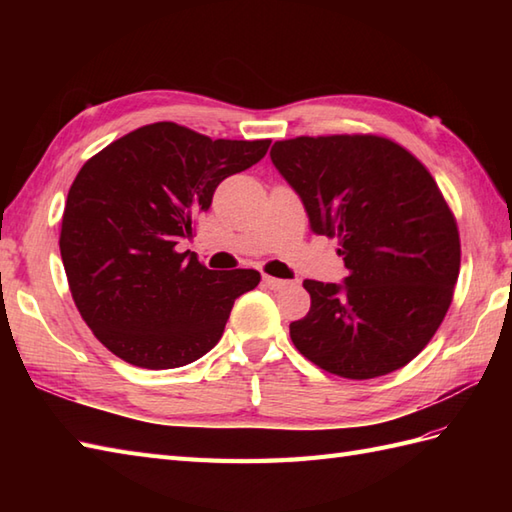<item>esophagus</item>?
Instances as JSON below:
<instances>
[{
	"label": "esophagus",
	"mask_w": 512,
	"mask_h": 512,
	"mask_svg": "<svg viewBox=\"0 0 512 512\" xmlns=\"http://www.w3.org/2000/svg\"><path fill=\"white\" fill-rule=\"evenodd\" d=\"M264 286L270 288V290H284V288H288V281L277 279V277H270V275H264Z\"/></svg>",
	"instance_id": "obj_1"
}]
</instances>
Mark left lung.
<instances>
[{"label":"left lung","instance_id":"1","mask_svg":"<svg viewBox=\"0 0 512 512\" xmlns=\"http://www.w3.org/2000/svg\"><path fill=\"white\" fill-rule=\"evenodd\" d=\"M270 160L314 235L339 237L343 284L303 281L312 306L290 323L297 350L343 378L405 367L431 341L460 275V235L436 180L380 136L279 140Z\"/></svg>","mask_w":512,"mask_h":512}]
</instances>
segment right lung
I'll use <instances>...</instances> for the list:
<instances>
[{
    "label": "right lung",
    "instance_id": "add662e5",
    "mask_svg": "<svg viewBox=\"0 0 512 512\" xmlns=\"http://www.w3.org/2000/svg\"><path fill=\"white\" fill-rule=\"evenodd\" d=\"M268 147L154 123L85 162L65 202L59 248L76 308L112 354L173 369L222 339L235 299L262 275L209 270L176 246L193 237L217 184L253 167Z\"/></svg>",
    "mask_w": 512,
    "mask_h": 512
}]
</instances>
